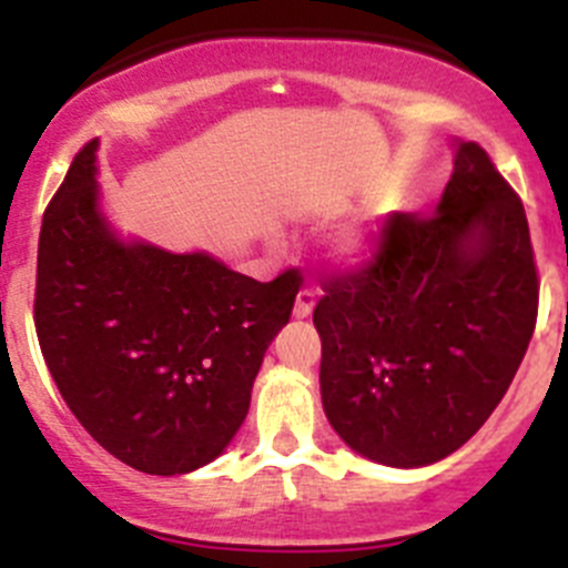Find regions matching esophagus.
Masks as SVG:
<instances>
[{"instance_id": "esophagus-1", "label": "esophagus", "mask_w": 568, "mask_h": 568, "mask_svg": "<svg viewBox=\"0 0 568 568\" xmlns=\"http://www.w3.org/2000/svg\"><path fill=\"white\" fill-rule=\"evenodd\" d=\"M313 307H315V290L304 287L298 293V298H295L293 315H295V318H310V315H313Z\"/></svg>"}]
</instances>
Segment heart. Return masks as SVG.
I'll return each instance as SVG.
<instances>
[{"instance_id": "obj_1", "label": "heart", "mask_w": 568, "mask_h": 568, "mask_svg": "<svg viewBox=\"0 0 568 568\" xmlns=\"http://www.w3.org/2000/svg\"><path fill=\"white\" fill-rule=\"evenodd\" d=\"M341 250H344V253H358L361 250V239H355V235H349V239H344L341 241Z\"/></svg>"}]
</instances>
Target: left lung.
<instances>
[{
  "instance_id": "8db88e82",
  "label": "left lung",
  "mask_w": 568,
  "mask_h": 568,
  "mask_svg": "<svg viewBox=\"0 0 568 568\" xmlns=\"http://www.w3.org/2000/svg\"><path fill=\"white\" fill-rule=\"evenodd\" d=\"M313 310L335 433L386 466L435 464L486 424L538 321L524 202L464 142L435 215L393 213Z\"/></svg>"
}]
</instances>
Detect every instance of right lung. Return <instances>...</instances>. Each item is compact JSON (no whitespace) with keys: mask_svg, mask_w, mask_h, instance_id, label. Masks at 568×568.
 <instances>
[{"mask_svg":"<svg viewBox=\"0 0 568 568\" xmlns=\"http://www.w3.org/2000/svg\"><path fill=\"white\" fill-rule=\"evenodd\" d=\"M97 139L42 219L33 321L79 424L113 458L184 475L224 453L250 409L301 273L261 281L204 253L122 244L97 210Z\"/></svg>","mask_w":568,"mask_h":568,"instance_id":"add662e5","label":"right lung"}]
</instances>
